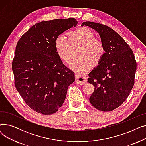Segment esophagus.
Segmentation results:
<instances>
[{"label":"esophagus","instance_id":"esophagus-1","mask_svg":"<svg viewBox=\"0 0 146 146\" xmlns=\"http://www.w3.org/2000/svg\"><path fill=\"white\" fill-rule=\"evenodd\" d=\"M75 82L80 85H83L87 83V77L84 75L76 74L75 76Z\"/></svg>","mask_w":146,"mask_h":146}]
</instances>
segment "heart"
Segmentation results:
<instances>
[{
  "label": "heart",
  "instance_id": "1",
  "mask_svg": "<svg viewBox=\"0 0 146 146\" xmlns=\"http://www.w3.org/2000/svg\"><path fill=\"white\" fill-rule=\"evenodd\" d=\"M68 41L63 35H59L54 41V47L57 56L64 63L70 59V44L80 45L76 56L69 64L70 68L80 73L88 67L96 66L104 57L105 50L102 41L95 38L92 31L86 27L80 28L68 33Z\"/></svg>",
  "mask_w": 146,
  "mask_h": 146
}]
</instances>
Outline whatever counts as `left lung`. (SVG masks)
I'll use <instances>...</instances> for the list:
<instances>
[{
    "label": "left lung",
    "mask_w": 146,
    "mask_h": 146,
    "mask_svg": "<svg viewBox=\"0 0 146 146\" xmlns=\"http://www.w3.org/2000/svg\"><path fill=\"white\" fill-rule=\"evenodd\" d=\"M95 29L104 44L105 52L89 73L88 82L95 86L89 101L97 110L109 112L123 103L134 85L137 63L132 50L117 33L99 23L84 22Z\"/></svg>",
    "instance_id": "obj_1"
}]
</instances>
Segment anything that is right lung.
I'll use <instances>...</instances> for the list:
<instances>
[{"mask_svg": "<svg viewBox=\"0 0 146 146\" xmlns=\"http://www.w3.org/2000/svg\"><path fill=\"white\" fill-rule=\"evenodd\" d=\"M76 19H56L35 24L18 41L12 61L15 85L26 104L44 115L56 113L63 104L74 73L55 50L56 38L76 27Z\"/></svg>", "mask_w": 146, "mask_h": 146, "instance_id": "add662e5", "label": "right lung"}]
</instances>
